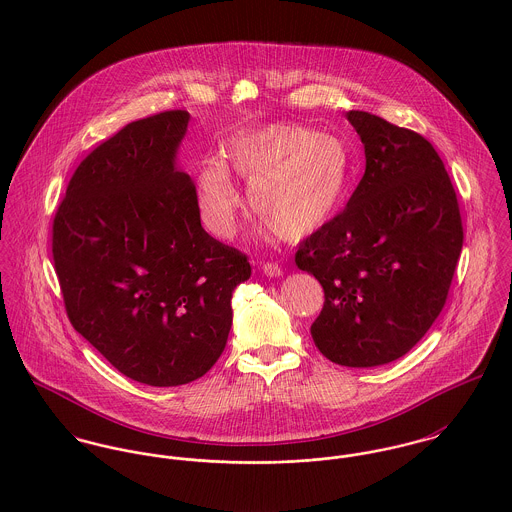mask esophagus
Masks as SVG:
<instances>
[{
    "label": "esophagus",
    "instance_id": "esophagus-1",
    "mask_svg": "<svg viewBox=\"0 0 512 512\" xmlns=\"http://www.w3.org/2000/svg\"><path fill=\"white\" fill-rule=\"evenodd\" d=\"M262 272H264L266 276H270V278H278V276L284 274V270H282L278 264H274V262H266V264L262 266Z\"/></svg>",
    "mask_w": 512,
    "mask_h": 512
}]
</instances>
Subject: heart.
Returning a JSON list of instances; mask_svg holds the SVG:
<instances>
[{"mask_svg": "<svg viewBox=\"0 0 512 512\" xmlns=\"http://www.w3.org/2000/svg\"><path fill=\"white\" fill-rule=\"evenodd\" d=\"M226 161L250 183L256 219L286 240L303 238L337 217L355 181L347 144L301 124L244 132L230 140ZM228 165L211 161L199 175L201 219L220 238L234 234L242 207Z\"/></svg>", "mask_w": 512, "mask_h": 512, "instance_id": "obj_1", "label": "heart"}]
</instances>
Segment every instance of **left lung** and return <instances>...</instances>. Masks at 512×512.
Wrapping results in <instances>:
<instances>
[{
	"mask_svg": "<svg viewBox=\"0 0 512 512\" xmlns=\"http://www.w3.org/2000/svg\"><path fill=\"white\" fill-rule=\"evenodd\" d=\"M366 169L345 211L295 252L325 301L315 347L341 366L404 357L445 305L463 246L459 203L434 146L374 114L351 110Z\"/></svg>",
	"mask_w": 512,
	"mask_h": 512,
	"instance_id": "left-lung-1",
	"label": "left lung"
}]
</instances>
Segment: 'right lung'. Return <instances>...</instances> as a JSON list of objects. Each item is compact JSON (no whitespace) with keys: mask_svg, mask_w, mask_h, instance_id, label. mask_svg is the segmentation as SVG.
<instances>
[{"mask_svg":"<svg viewBox=\"0 0 512 512\" xmlns=\"http://www.w3.org/2000/svg\"><path fill=\"white\" fill-rule=\"evenodd\" d=\"M189 112L124 126L76 167L53 220V260L74 329L132 380L179 386L219 361L246 254L201 226L177 169Z\"/></svg>","mask_w":512,"mask_h":512,"instance_id":"obj_1","label":"right lung"}]
</instances>
